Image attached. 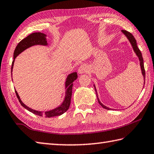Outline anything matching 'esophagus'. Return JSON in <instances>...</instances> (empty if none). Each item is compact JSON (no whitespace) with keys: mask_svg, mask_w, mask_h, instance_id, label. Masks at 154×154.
Masks as SVG:
<instances>
[{"mask_svg":"<svg viewBox=\"0 0 154 154\" xmlns=\"http://www.w3.org/2000/svg\"><path fill=\"white\" fill-rule=\"evenodd\" d=\"M89 71V67L88 66L86 65H81L79 69H78V73L79 74H83L85 73V72H88Z\"/></svg>","mask_w":154,"mask_h":154,"instance_id":"obj_1","label":"esophagus"}]
</instances>
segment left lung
I'll use <instances>...</instances> for the list:
<instances>
[{
    "mask_svg": "<svg viewBox=\"0 0 154 154\" xmlns=\"http://www.w3.org/2000/svg\"><path fill=\"white\" fill-rule=\"evenodd\" d=\"M122 32L124 33L126 37L127 38L128 40H129L130 43H131V46H132L133 48L134 52H135L136 55L137 56L138 58H139V61H140V66H141V72H142V75H143V79H144V81H145V71L144 65H143V57H142V54H141V51H140V50H139V49L138 48L137 45L136 40L135 39V38H134V36H133L132 34H131V33L130 32H127V31H126V30H122ZM144 85H145V82H144ZM94 86L95 91H96V96H97V101H98L99 104H100V105H101L103 108L106 109V110H112L111 108L107 107V106H104V104H102V103L100 101V100H99V98H98V96H97L96 88V87H95V85H94Z\"/></svg>",
    "mask_w": 154,
    "mask_h": 154,
    "instance_id": "left-lung-1",
    "label": "left lung"
}]
</instances>
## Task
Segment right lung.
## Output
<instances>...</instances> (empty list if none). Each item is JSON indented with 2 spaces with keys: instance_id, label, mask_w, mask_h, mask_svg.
<instances>
[{
  "instance_id": "obj_1",
  "label": "right lung",
  "mask_w": 154,
  "mask_h": 154,
  "mask_svg": "<svg viewBox=\"0 0 154 154\" xmlns=\"http://www.w3.org/2000/svg\"><path fill=\"white\" fill-rule=\"evenodd\" d=\"M46 35L44 34L43 33L40 32H35L33 33L32 34L27 36L26 38L22 40L20 42H19L17 46H16V48L13 53V61L12 63V66H11V75H12L13 68L14 62H15V58L17 56L25 50L29 48V47L35 45H42V46H47L48 43H47L46 40ZM77 79V74L76 72H72V73L69 74L66 79L65 82V100H63L62 104H61L58 107L56 108L53 110H49V111H38L33 110V109L29 108L26 104H24L19 97L17 92L15 91V93L17 95V97L19 100V102H20L21 105L24 107L27 110H29L31 112L36 114L38 116H44L46 118H50V117L60 116L63 113H65L66 110H68L69 108L70 104H71V100L72 96V83L74 81Z\"/></svg>"
}]
</instances>
